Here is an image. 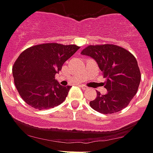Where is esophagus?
<instances>
[{
  "mask_svg": "<svg viewBox=\"0 0 153 153\" xmlns=\"http://www.w3.org/2000/svg\"><path fill=\"white\" fill-rule=\"evenodd\" d=\"M79 87H80V88H82L83 90H85H85H88V89H89V88H88V87H87V86H85V85H79Z\"/></svg>",
  "mask_w": 153,
  "mask_h": 153,
  "instance_id": "1",
  "label": "esophagus"
}]
</instances>
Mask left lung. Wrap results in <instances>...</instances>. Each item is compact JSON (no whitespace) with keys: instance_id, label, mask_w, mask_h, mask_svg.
Wrapping results in <instances>:
<instances>
[{"instance_id":"1","label":"left lung","mask_w":153,"mask_h":153,"mask_svg":"<svg viewBox=\"0 0 153 153\" xmlns=\"http://www.w3.org/2000/svg\"><path fill=\"white\" fill-rule=\"evenodd\" d=\"M97 62L107 81L108 93L98 91L90 106L103 114H111L126 108L138 91L140 72L137 61L129 51L113 44L88 45L81 51Z\"/></svg>"}]
</instances>
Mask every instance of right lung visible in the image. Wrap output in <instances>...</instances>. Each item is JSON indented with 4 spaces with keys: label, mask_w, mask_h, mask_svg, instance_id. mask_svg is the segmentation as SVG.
<instances>
[{
    "label": "right lung",
    "mask_w": 153,
    "mask_h": 153,
    "mask_svg": "<svg viewBox=\"0 0 153 153\" xmlns=\"http://www.w3.org/2000/svg\"><path fill=\"white\" fill-rule=\"evenodd\" d=\"M79 49L76 45L46 43L24 50L13 67L14 84L24 102L39 110L63 102L71 86L61 85L55 75Z\"/></svg>",
    "instance_id": "1"
}]
</instances>
